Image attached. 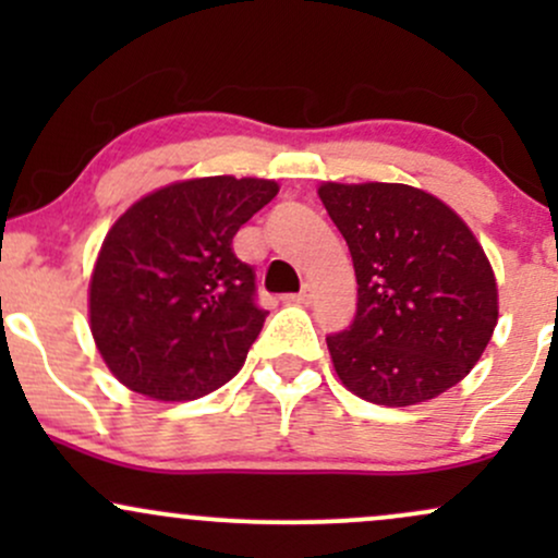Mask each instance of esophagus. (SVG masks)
<instances>
[{"label": "esophagus", "mask_w": 558, "mask_h": 558, "mask_svg": "<svg viewBox=\"0 0 558 558\" xmlns=\"http://www.w3.org/2000/svg\"><path fill=\"white\" fill-rule=\"evenodd\" d=\"M310 299H312L310 283H304V288H301L299 293H291V296H286L288 304H310Z\"/></svg>", "instance_id": "obj_1"}]
</instances>
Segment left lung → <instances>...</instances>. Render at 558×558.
Wrapping results in <instances>:
<instances>
[{"instance_id": "obj_1", "label": "left lung", "mask_w": 558, "mask_h": 558, "mask_svg": "<svg viewBox=\"0 0 558 558\" xmlns=\"http://www.w3.org/2000/svg\"><path fill=\"white\" fill-rule=\"evenodd\" d=\"M349 243L356 315L328 336L332 367L364 401L412 407L470 375L498 323V288L466 222L403 183H323Z\"/></svg>"}]
</instances>
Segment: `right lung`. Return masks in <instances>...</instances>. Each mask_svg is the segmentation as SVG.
Instances as JSON below:
<instances>
[{
    "label": "right lung",
    "instance_id": "right-lung-1",
    "mask_svg": "<svg viewBox=\"0 0 558 558\" xmlns=\"http://www.w3.org/2000/svg\"><path fill=\"white\" fill-rule=\"evenodd\" d=\"M278 194L262 178H194L144 196L110 228L88 286L92 336L123 386L194 401L233 377L267 312L233 235Z\"/></svg>",
    "mask_w": 558,
    "mask_h": 558
}]
</instances>
